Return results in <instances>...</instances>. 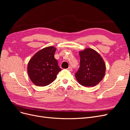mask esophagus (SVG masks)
I'll return each mask as SVG.
<instances>
[{
    "instance_id": "esophagus-1",
    "label": "esophagus",
    "mask_w": 130,
    "mask_h": 130,
    "mask_svg": "<svg viewBox=\"0 0 130 130\" xmlns=\"http://www.w3.org/2000/svg\"><path fill=\"white\" fill-rule=\"evenodd\" d=\"M67 70H69V71H72V68L71 67H68L67 68Z\"/></svg>"
}]
</instances>
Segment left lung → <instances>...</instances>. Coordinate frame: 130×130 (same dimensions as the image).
Masks as SVG:
<instances>
[{
  "instance_id": "obj_1",
  "label": "left lung",
  "mask_w": 130,
  "mask_h": 130,
  "mask_svg": "<svg viewBox=\"0 0 130 130\" xmlns=\"http://www.w3.org/2000/svg\"><path fill=\"white\" fill-rule=\"evenodd\" d=\"M80 66L75 74L77 82L85 87H93L103 80L106 72V64L96 51L87 48L79 52Z\"/></svg>"
}]
</instances>
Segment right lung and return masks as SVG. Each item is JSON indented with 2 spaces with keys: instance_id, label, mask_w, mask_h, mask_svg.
Masks as SVG:
<instances>
[{
  "instance_id": "right-lung-1",
  "label": "right lung",
  "mask_w": 130,
  "mask_h": 130,
  "mask_svg": "<svg viewBox=\"0 0 130 130\" xmlns=\"http://www.w3.org/2000/svg\"><path fill=\"white\" fill-rule=\"evenodd\" d=\"M56 48L46 47L35 54L27 64V73L31 81L38 86H45L56 79L61 70L54 57Z\"/></svg>"
}]
</instances>
